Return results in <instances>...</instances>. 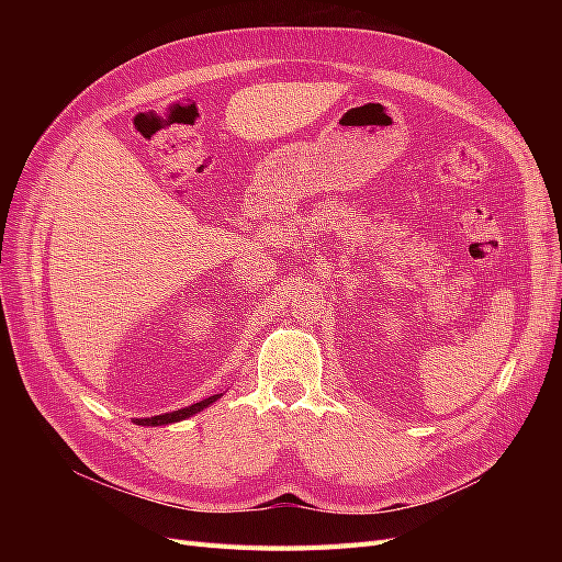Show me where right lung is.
<instances>
[{"label":"right lung","mask_w":562,"mask_h":562,"mask_svg":"<svg viewBox=\"0 0 562 562\" xmlns=\"http://www.w3.org/2000/svg\"><path fill=\"white\" fill-rule=\"evenodd\" d=\"M220 396L223 394H215V396H209L203 398L194 405H187V407H180V411H173V413H164V415H155V417H140V419H133L138 427H166V424H176V422H182L187 417H192L201 411H206V407H211Z\"/></svg>","instance_id":"add662e5"}]
</instances>
